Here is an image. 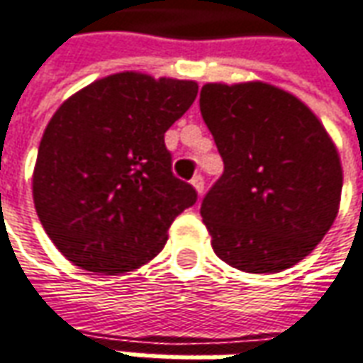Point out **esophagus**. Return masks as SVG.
Returning a JSON list of instances; mask_svg holds the SVG:
<instances>
[{
  "mask_svg": "<svg viewBox=\"0 0 363 363\" xmlns=\"http://www.w3.org/2000/svg\"><path fill=\"white\" fill-rule=\"evenodd\" d=\"M191 184L194 186V191L199 192V194H202V191H204V179H202V174H194Z\"/></svg>",
  "mask_w": 363,
  "mask_h": 363,
  "instance_id": "1",
  "label": "esophagus"
}]
</instances>
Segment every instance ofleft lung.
<instances>
[{"instance_id":"left-lung-1","label":"left lung","mask_w":363,"mask_h":363,"mask_svg":"<svg viewBox=\"0 0 363 363\" xmlns=\"http://www.w3.org/2000/svg\"><path fill=\"white\" fill-rule=\"evenodd\" d=\"M201 115L224 162L201 204L216 256L250 274L300 262L334 224L342 196V164L324 125L262 81L206 83Z\"/></svg>"}]
</instances>
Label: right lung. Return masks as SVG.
Here are the masks:
<instances>
[{
    "label": "right lung",
    "instance_id": "add662e5",
    "mask_svg": "<svg viewBox=\"0 0 363 363\" xmlns=\"http://www.w3.org/2000/svg\"><path fill=\"white\" fill-rule=\"evenodd\" d=\"M194 81L123 71L77 91L39 143L33 202L69 262L123 274L161 252L196 191L171 171L164 133L196 99Z\"/></svg>",
    "mask_w": 363,
    "mask_h": 363
}]
</instances>
